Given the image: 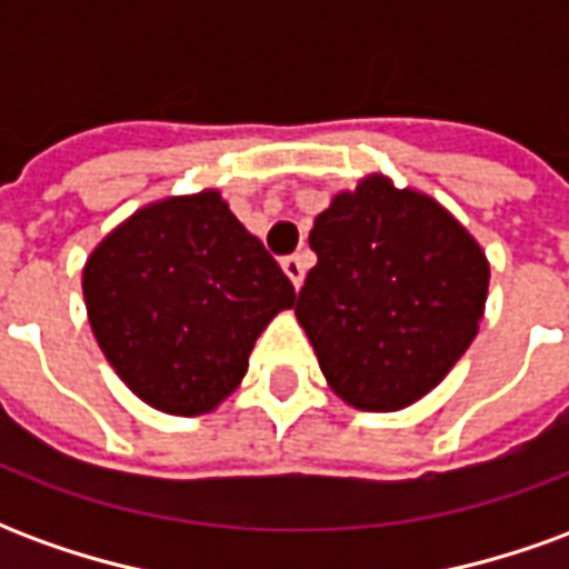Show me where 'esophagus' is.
I'll return each mask as SVG.
<instances>
[{
    "mask_svg": "<svg viewBox=\"0 0 569 569\" xmlns=\"http://www.w3.org/2000/svg\"><path fill=\"white\" fill-rule=\"evenodd\" d=\"M283 271L289 273V280L296 283V289L305 283V273H308V256L305 252H296V256H286Z\"/></svg>",
    "mask_w": 569,
    "mask_h": 569,
    "instance_id": "obj_1",
    "label": "esophagus"
}]
</instances>
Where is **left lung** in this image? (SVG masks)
Segmentation results:
<instances>
[{
    "label": "left lung",
    "mask_w": 569,
    "mask_h": 569,
    "mask_svg": "<svg viewBox=\"0 0 569 569\" xmlns=\"http://www.w3.org/2000/svg\"><path fill=\"white\" fill-rule=\"evenodd\" d=\"M310 249L317 264L296 317L329 387L353 408L418 402L472 345L488 259L427 194L369 176L317 216Z\"/></svg>",
    "instance_id": "obj_1"
}]
</instances>
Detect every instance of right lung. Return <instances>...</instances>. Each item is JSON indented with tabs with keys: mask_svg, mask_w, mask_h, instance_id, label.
Here are the masks:
<instances>
[{
	"mask_svg": "<svg viewBox=\"0 0 569 569\" xmlns=\"http://www.w3.org/2000/svg\"><path fill=\"white\" fill-rule=\"evenodd\" d=\"M88 320L142 402L203 415L247 375L261 329L296 286L219 191L133 212L84 264Z\"/></svg>",
	"mask_w": 569,
	"mask_h": 569,
	"instance_id": "1",
	"label": "right lung"
}]
</instances>
